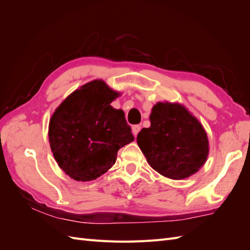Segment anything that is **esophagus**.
I'll list each match as a JSON object with an SVG mask.
<instances>
[{"label":"esophagus","instance_id":"obj_1","mask_svg":"<svg viewBox=\"0 0 250 250\" xmlns=\"http://www.w3.org/2000/svg\"><path fill=\"white\" fill-rule=\"evenodd\" d=\"M141 129H142V126L141 125H134V126H132V133H133L134 137H137L138 133L141 131Z\"/></svg>","mask_w":250,"mask_h":250}]
</instances>
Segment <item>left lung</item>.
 Masks as SVG:
<instances>
[{"label":"left lung","instance_id":"left-lung-1","mask_svg":"<svg viewBox=\"0 0 250 250\" xmlns=\"http://www.w3.org/2000/svg\"><path fill=\"white\" fill-rule=\"evenodd\" d=\"M151 126L138 134V145L148 164L171 179H184L207 161L208 140L199 121L178 103L158 102L150 115Z\"/></svg>","mask_w":250,"mask_h":250}]
</instances>
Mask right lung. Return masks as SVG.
I'll return each mask as SVG.
<instances>
[{
  "instance_id": "add662e5",
  "label": "right lung",
  "mask_w": 250,
  "mask_h": 250,
  "mask_svg": "<svg viewBox=\"0 0 250 250\" xmlns=\"http://www.w3.org/2000/svg\"><path fill=\"white\" fill-rule=\"evenodd\" d=\"M118 95L104 81L94 80L75 90L53 113L51 150L71 178L100 177L115 165L119 149L134 140L123 110L110 105Z\"/></svg>"
}]
</instances>
